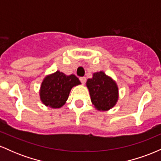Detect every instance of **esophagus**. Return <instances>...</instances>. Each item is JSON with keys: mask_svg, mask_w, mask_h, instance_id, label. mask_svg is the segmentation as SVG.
Segmentation results:
<instances>
[{"mask_svg": "<svg viewBox=\"0 0 161 161\" xmlns=\"http://www.w3.org/2000/svg\"><path fill=\"white\" fill-rule=\"evenodd\" d=\"M79 80L81 81V82H82V84H85L86 82V77H80V78H79Z\"/></svg>", "mask_w": 161, "mask_h": 161, "instance_id": "1", "label": "esophagus"}]
</instances>
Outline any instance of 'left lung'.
Here are the masks:
<instances>
[{
    "instance_id": "left-lung-1",
    "label": "left lung",
    "mask_w": 161,
    "mask_h": 161,
    "mask_svg": "<svg viewBox=\"0 0 161 161\" xmlns=\"http://www.w3.org/2000/svg\"><path fill=\"white\" fill-rule=\"evenodd\" d=\"M92 104L101 111L110 110L118 100V87L113 79L104 72H97L87 80Z\"/></svg>"
}]
</instances>
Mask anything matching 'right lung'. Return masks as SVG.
<instances>
[{
  "label": "right lung",
  "instance_id": "right-lung-1",
  "mask_svg": "<svg viewBox=\"0 0 161 161\" xmlns=\"http://www.w3.org/2000/svg\"><path fill=\"white\" fill-rule=\"evenodd\" d=\"M81 84L75 75H66L60 71L44 79L40 89L42 103L52 108H60L66 103L73 86Z\"/></svg>",
  "mask_w": 161,
  "mask_h": 161
}]
</instances>
